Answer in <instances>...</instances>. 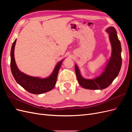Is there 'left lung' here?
I'll list each match as a JSON object with an SVG mask.
<instances>
[{
	"label": "left lung",
	"mask_w": 132,
	"mask_h": 132,
	"mask_svg": "<svg viewBox=\"0 0 132 132\" xmlns=\"http://www.w3.org/2000/svg\"><path fill=\"white\" fill-rule=\"evenodd\" d=\"M106 31L109 34L112 51L111 59L101 75L93 80L85 79L81 77L78 67L75 65V71L78 81L83 88L90 90L104 89L111 85L120 71L122 65V50L117 31L113 27L108 28Z\"/></svg>",
	"instance_id": "obj_1"
}]
</instances>
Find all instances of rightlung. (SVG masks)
<instances>
[{"instance_id":"obj_1","label":"right lung","mask_w":132,"mask_h":132,"mask_svg":"<svg viewBox=\"0 0 132 132\" xmlns=\"http://www.w3.org/2000/svg\"><path fill=\"white\" fill-rule=\"evenodd\" d=\"M16 41V39H15L12 45L10 53L11 71L16 81L26 91L34 94H43L53 89L55 85L58 71L63 61L57 64L52 74L47 78L42 79L26 75L18 69L15 63L14 48Z\"/></svg>"}]
</instances>
